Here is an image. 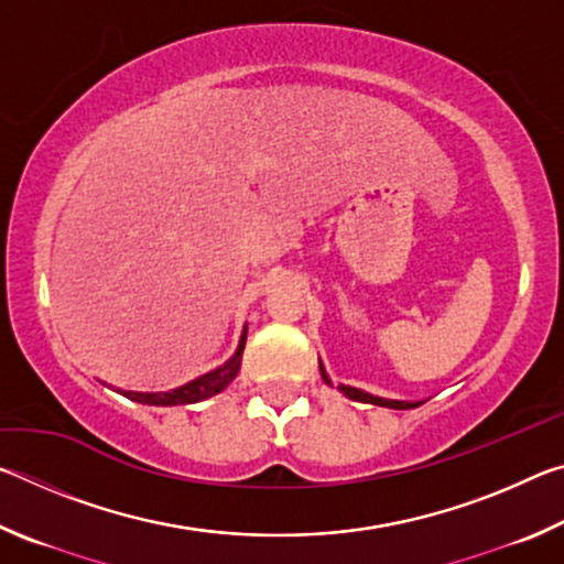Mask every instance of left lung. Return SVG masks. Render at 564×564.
Masks as SVG:
<instances>
[{"instance_id": "1", "label": "left lung", "mask_w": 564, "mask_h": 564, "mask_svg": "<svg viewBox=\"0 0 564 564\" xmlns=\"http://www.w3.org/2000/svg\"><path fill=\"white\" fill-rule=\"evenodd\" d=\"M321 376L326 383L330 386V378L326 373V368L321 366ZM338 390L346 398L350 400H360V403H373V405H380V408H393V410H408V408H415L420 403H405V400H388V398H378V395H370V393H362V390L358 388H350V386H338Z\"/></svg>"}]
</instances>
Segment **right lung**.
I'll use <instances>...</instances> for the list:
<instances>
[{
  "mask_svg": "<svg viewBox=\"0 0 564 564\" xmlns=\"http://www.w3.org/2000/svg\"><path fill=\"white\" fill-rule=\"evenodd\" d=\"M246 330L248 328H243L236 352L224 362V366H218L216 370H208V373L198 376L196 380H191V383H186V386L169 390V393H137V390H119V393L127 395L129 400H137V403H144V405H188V403H198V400H206L216 393H221V390L236 378L238 368H241Z\"/></svg>",
  "mask_w": 564,
  "mask_h": 564,
  "instance_id": "1",
  "label": "right lung"
}]
</instances>
